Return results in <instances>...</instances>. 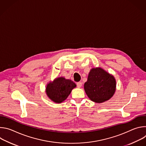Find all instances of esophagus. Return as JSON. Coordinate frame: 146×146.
<instances>
[{
    "label": "esophagus",
    "instance_id": "obj_1",
    "mask_svg": "<svg viewBox=\"0 0 146 146\" xmlns=\"http://www.w3.org/2000/svg\"><path fill=\"white\" fill-rule=\"evenodd\" d=\"M82 86V82H77V87L78 88H80Z\"/></svg>",
    "mask_w": 146,
    "mask_h": 146
}]
</instances>
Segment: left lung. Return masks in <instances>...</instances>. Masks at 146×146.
Instances as JSON below:
<instances>
[{"mask_svg": "<svg viewBox=\"0 0 146 146\" xmlns=\"http://www.w3.org/2000/svg\"><path fill=\"white\" fill-rule=\"evenodd\" d=\"M84 87L88 98L92 101L100 103L109 100L113 96L116 81L113 75L103 69L92 68Z\"/></svg>", "mask_w": 146, "mask_h": 146, "instance_id": "obj_1", "label": "left lung"}]
</instances>
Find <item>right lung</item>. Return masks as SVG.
I'll list each match as a JSON object with an SVG mask.
<instances>
[{
  "label": "right lung",
  "instance_id": "obj_1",
  "mask_svg": "<svg viewBox=\"0 0 146 146\" xmlns=\"http://www.w3.org/2000/svg\"><path fill=\"white\" fill-rule=\"evenodd\" d=\"M76 87V84L72 80L60 77L48 83L46 92L51 100L60 103L66 99L72 90Z\"/></svg>",
  "mask_w": 146,
  "mask_h": 146
}]
</instances>
